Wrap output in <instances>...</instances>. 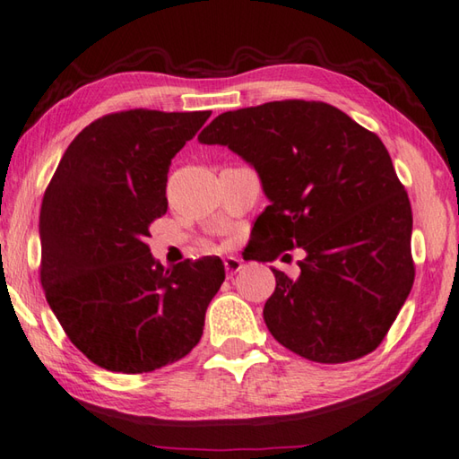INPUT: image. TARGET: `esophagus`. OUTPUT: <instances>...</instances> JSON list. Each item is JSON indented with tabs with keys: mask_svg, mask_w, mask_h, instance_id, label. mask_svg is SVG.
<instances>
[{
	"mask_svg": "<svg viewBox=\"0 0 459 459\" xmlns=\"http://www.w3.org/2000/svg\"><path fill=\"white\" fill-rule=\"evenodd\" d=\"M223 266H225V272H228V276H234L244 268V262L239 258H234V255H228V258L223 260Z\"/></svg>",
	"mask_w": 459,
	"mask_h": 459,
	"instance_id": "1",
	"label": "esophagus"
}]
</instances>
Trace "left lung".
<instances>
[{
  "instance_id": "1",
  "label": "left lung",
  "mask_w": 459,
  "mask_h": 459,
  "mask_svg": "<svg viewBox=\"0 0 459 459\" xmlns=\"http://www.w3.org/2000/svg\"><path fill=\"white\" fill-rule=\"evenodd\" d=\"M197 139L250 163L270 199L247 260L307 254L296 278L272 268V336L316 363L379 347L415 278L411 205L379 136L326 102L276 100L223 112Z\"/></svg>"
}]
</instances>
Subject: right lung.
Instances as JSON below:
<instances>
[{"label":"right lung","mask_w":459,"mask_h":459,"mask_svg":"<svg viewBox=\"0 0 459 459\" xmlns=\"http://www.w3.org/2000/svg\"><path fill=\"white\" fill-rule=\"evenodd\" d=\"M212 110H125L68 144L39 209L46 300L78 351L107 371L149 373L204 334L225 280L220 258L165 268L151 223L167 212L171 159Z\"/></svg>","instance_id":"obj_1"}]
</instances>
